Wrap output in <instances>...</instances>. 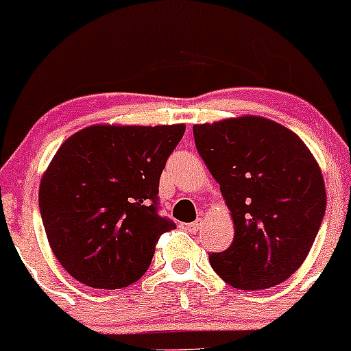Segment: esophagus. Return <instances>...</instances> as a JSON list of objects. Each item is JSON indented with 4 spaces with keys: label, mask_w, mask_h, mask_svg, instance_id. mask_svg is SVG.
<instances>
[{
    "label": "esophagus",
    "mask_w": 351,
    "mask_h": 351,
    "mask_svg": "<svg viewBox=\"0 0 351 351\" xmlns=\"http://www.w3.org/2000/svg\"><path fill=\"white\" fill-rule=\"evenodd\" d=\"M202 226H203V219L198 218V219H196V221H193V223H188L186 228L190 230V232L196 233V232H198V230H202Z\"/></svg>",
    "instance_id": "obj_1"
}]
</instances>
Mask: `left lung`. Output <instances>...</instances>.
<instances>
[{
    "label": "left lung",
    "instance_id": "obj_1",
    "mask_svg": "<svg viewBox=\"0 0 351 351\" xmlns=\"http://www.w3.org/2000/svg\"><path fill=\"white\" fill-rule=\"evenodd\" d=\"M199 156L219 184L234 225L228 250L211 253L219 278L265 290L302 267L326 206L322 169L291 130L263 117L195 125Z\"/></svg>",
    "mask_w": 351,
    "mask_h": 351
}]
</instances>
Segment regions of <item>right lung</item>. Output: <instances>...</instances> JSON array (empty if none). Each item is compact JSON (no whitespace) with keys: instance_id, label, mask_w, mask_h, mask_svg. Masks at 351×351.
<instances>
[{"instance_id":"1","label":"right lung","mask_w":351,"mask_h":351,"mask_svg":"<svg viewBox=\"0 0 351 351\" xmlns=\"http://www.w3.org/2000/svg\"><path fill=\"white\" fill-rule=\"evenodd\" d=\"M184 125H93L71 134L43 173L41 218L49 246L75 280L118 290L141 278L163 233L158 186Z\"/></svg>"}]
</instances>
